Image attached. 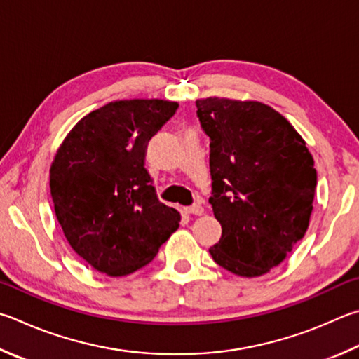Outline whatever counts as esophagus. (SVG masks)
I'll use <instances>...</instances> for the list:
<instances>
[{"label": "esophagus", "mask_w": 359, "mask_h": 359, "mask_svg": "<svg viewBox=\"0 0 359 359\" xmlns=\"http://www.w3.org/2000/svg\"><path fill=\"white\" fill-rule=\"evenodd\" d=\"M187 212L191 213V215H199V217H201V215L204 213V205H202L201 202H194L193 205L187 207Z\"/></svg>", "instance_id": "34e87169"}]
</instances>
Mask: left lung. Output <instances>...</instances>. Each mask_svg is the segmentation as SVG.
Here are the masks:
<instances>
[{
	"instance_id": "obj_1",
	"label": "left lung",
	"mask_w": 359,
	"mask_h": 359,
	"mask_svg": "<svg viewBox=\"0 0 359 359\" xmlns=\"http://www.w3.org/2000/svg\"><path fill=\"white\" fill-rule=\"evenodd\" d=\"M210 138L212 204L221 238L208 252L238 276L265 275L304 237L317 171L284 116L260 102L196 100Z\"/></svg>"
}]
</instances>
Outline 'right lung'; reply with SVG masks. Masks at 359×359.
Returning <instances> with one entry per match:
<instances>
[{"instance_id": "add662e5", "label": "right lung", "mask_w": 359, "mask_h": 359, "mask_svg": "<svg viewBox=\"0 0 359 359\" xmlns=\"http://www.w3.org/2000/svg\"><path fill=\"white\" fill-rule=\"evenodd\" d=\"M179 105L111 102L84 116L50 168L56 218L78 256L108 276L147 265L177 231L180 213L160 202L146 169L147 144Z\"/></svg>"}]
</instances>
